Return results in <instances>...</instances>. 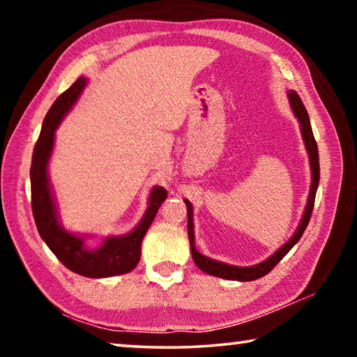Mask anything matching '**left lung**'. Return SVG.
Here are the masks:
<instances>
[{
	"mask_svg": "<svg viewBox=\"0 0 357 357\" xmlns=\"http://www.w3.org/2000/svg\"><path fill=\"white\" fill-rule=\"evenodd\" d=\"M289 102H291V108L296 114V118L299 119L301 123V130H302V138H304L307 153H309V159H310V168H312V187H310V193H309V202H307V208L304 211V215H302V220L299 223L298 229L291 236V239L282 247V249L277 250L273 257H269L266 261L259 263L257 266H249V268H238V266H229L225 263H219L214 261L208 257L202 255L200 252H197L195 249V239H193V219H192V204L190 202H185L187 206V233H189V241H190V252H192V258L195 264L200 268L203 273L211 274L214 277H220V279H227V280H241V282H250V280H257L259 277L266 275L271 271L274 269V266L280 261V259L287 255V253L291 250V247L298 243L301 239L302 233L305 231L307 225H309V220L312 217V211H313V204H315V195H317V189H318V183H319V159H318V146L315 142V137H313L312 132V126H310V119H309V113H307L304 104L299 98V94L296 91H289L288 93Z\"/></svg>",
	"mask_w": 357,
	"mask_h": 357,
	"instance_id": "left-lung-1",
	"label": "left lung"
}]
</instances>
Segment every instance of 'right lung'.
<instances>
[{
	"instance_id": "1",
	"label": "right lung",
	"mask_w": 357,
	"mask_h": 357,
	"mask_svg": "<svg viewBox=\"0 0 357 357\" xmlns=\"http://www.w3.org/2000/svg\"><path fill=\"white\" fill-rule=\"evenodd\" d=\"M86 78L80 77L69 89L53 102V105L45 114L42 123L40 135L36 142L33 151L31 170V208L36 227L40 238L45 241L56 258L72 273H77L91 279L112 277L126 274L135 268L140 261L142 241L148 228L153 223L160 204L167 198L164 187H154L149 197V206L143 220L138 223L134 231L121 238H108L99 249H86L84 241L80 236L70 234L59 227L56 220V211L50 193V184L47 178V162L53 148V137L59 121L66 112L74 105L78 96L83 91Z\"/></svg>"
}]
</instances>
